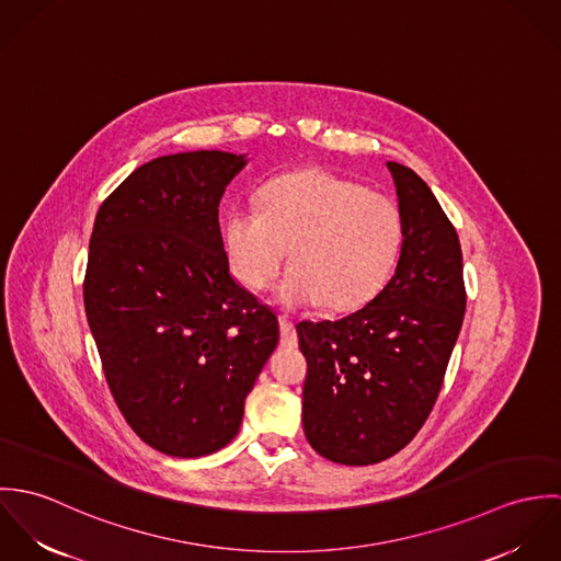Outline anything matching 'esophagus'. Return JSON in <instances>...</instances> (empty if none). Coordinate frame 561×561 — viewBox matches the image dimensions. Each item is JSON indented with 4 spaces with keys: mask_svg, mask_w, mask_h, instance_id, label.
I'll use <instances>...</instances> for the list:
<instances>
[{
    "mask_svg": "<svg viewBox=\"0 0 561 561\" xmlns=\"http://www.w3.org/2000/svg\"><path fill=\"white\" fill-rule=\"evenodd\" d=\"M278 323H280V341H283V345H296L298 334H296L294 321L289 320V318H285V316H280Z\"/></svg>",
    "mask_w": 561,
    "mask_h": 561,
    "instance_id": "obj_1",
    "label": "esophagus"
}]
</instances>
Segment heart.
Returning a JSON list of instances; mask_svg holds the SVG:
<instances>
[{
    "label": "heart",
    "mask_w": 561,
    "mask_h": 561,
    "mask_svg": "<svg viewBox=\"0 0 561 561\" xmlns=\"http://www.w3.org/2000/svg\"><path fill=\"white\" fill-rule=\"evenodd\" d=\"M222 243L241 285L263 289L287 259L274 291L283 307L323 302L332 311L365 305L389 278L401 245L396 203L323 170H298L267 181L256 207H233Z\"/></svg>",
    "instance_id": "b5f03b06"
}]
</instances>
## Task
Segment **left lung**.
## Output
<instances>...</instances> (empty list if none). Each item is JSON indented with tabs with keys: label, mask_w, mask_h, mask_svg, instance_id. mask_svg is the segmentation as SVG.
Here are the masks:
<instances>
[{
	"label": "left lung",
	"mask_w": 561,
	"mask_h": 561,
	"mask_svg": "<svg viewBox=\"0 0 561 561\" xmlns=\"http://www.w3.org/2000/svg\"><path fill=\"white\" fill-rule=\"evenodd\" d=\"M401 216L396 274L358 311L296 325L309 371L302 425L336 465L365 467L403 449L443 387L467 294L460 240L427 183L387 161Z\"/></svg>",
	"instance_id": "left-lung-1"
}]
</instances>
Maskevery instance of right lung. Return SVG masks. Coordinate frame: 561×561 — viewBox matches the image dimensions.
I'll list each match as a JSON object with an SVG mask.
<instances>
[{"mask_svg":"<svg viewBox=\"0 0 561 561\" xmlns=\"http://www.w3.org/2000/svg\"><path fill=\"white\" fill-rule=\"evenodd\" d=\"M248 163L187 151L136 168L99 207L83 305L110 391L131 430L172 458L240 432L278 320L233 278L218 207Z\"/></svg>","mask_w":561,"mask_h":561,"instance_id":"right-lung-1","label":"right lung"}]
</instances>
